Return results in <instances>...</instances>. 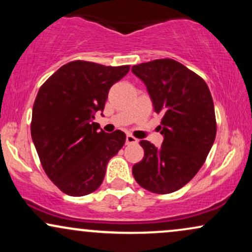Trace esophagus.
<instances>
[{
	"label": "esophagus",
	"instance_id": "obj_1",
	"mask_svg": "<svg viewBox=\"0 0 252 252\" xmlns=\"http://www.w3.org/2000/svg\"><path fill=\"white\" fill-rule=\"evenodd\" d=\"M138 142V140L136 137H134L132 135H126V144H136Z\"/></svg>",
	"mask_w": 252,
	"mask_h": 252
}]
</instances>
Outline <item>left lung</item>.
<instances>
[{"mask_svg":"<svg viewBox=\"0 0 252 252\" xmlns=\"http://www.w3.org/2000/svg\"><path fill=\"white\" fill-rule=\"evenodd\" d=\"M146 84L154 111L162 116V146L141 141L144 156L132 167L141 187L156 194L180 189L194 178L217 134L215 105L207 84L176 60L156 59L132 66Z\"/></svg>","mask_w":252,"mask_h":252,"instance_id":"1","label":"left lung"}]
</instances>
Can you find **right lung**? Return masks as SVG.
<instances>
[{
    "instance_id": "right-lung-1",
    "label": "right lung",
    "mask_w": 252,
    "mask_h": 252,
    "mask_svg": "<svg viewBox=\"0 0 252 252\" xmlns=\"http://www.w3.org/2000/svg\"><path fill=\"white\" fill-rule=\"evenodd\" d=\"M130 66H104L74 60L42 84L32 114L31 134L40 162L65 194L82 196L102 185L109 160L126 142V134H106L94 122L109 90Z\"/></svg>"
}]
</instances>
